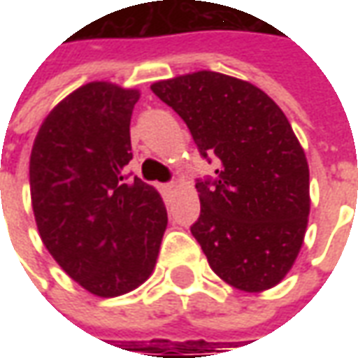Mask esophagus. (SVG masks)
I'll use <instances>...</instances> for the list:
<instances>
[{
	"mask_svg": "<svg viewBox=\"0 0 358 358\" xmlns=\"http://www.w3.org/2000/svg\"><path fill=\"white\" fill-rule=\"evenodd\" d=\"M161 189H163L164 195H172L174 192H176V184H163V186H161Z\"/></svg>",
	"mask_w": 358,
	"mask_h": 358,
	"instance_id": "1",
	"label": "esophagus"
}]
</instances>
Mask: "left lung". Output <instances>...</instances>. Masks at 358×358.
<instances>
[{
    "label": "left lung",
    "mask_w": 358,
    "mask_h": 358,
    "mask_svg": "<svg viewBox=\"0 0 358 358\" xmlns=\"http://www.w3.org/2000/svg\"><path fill=\"white\" fill-rule=\"evenodd\" d=\"M153 94L186 122L215 178L197 180L192 234L209 266L241 292L282 282L303 245L308 164L289 120L253 84L199 71L155 82Z\"/></svg>",
    "instance_id": "1"
}]
</instances>
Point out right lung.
<instances>
[{"label": "right lung", "instance_id": "1", "mask_svg": "<svg viewBox=\"0 0 358 358\" xmlns=\"http://www.w3.org/2000/svg\"><path fill=\"white\" fill-rule=\"evenodd\" d=\"M138 99V90L90 82L45 117L30 155L43 245L99 297L132 292L151 276L169 222L155 187L126 174Z\"/></svg>", "mask_w": 358, "mask_h": 358}]
</instances>
